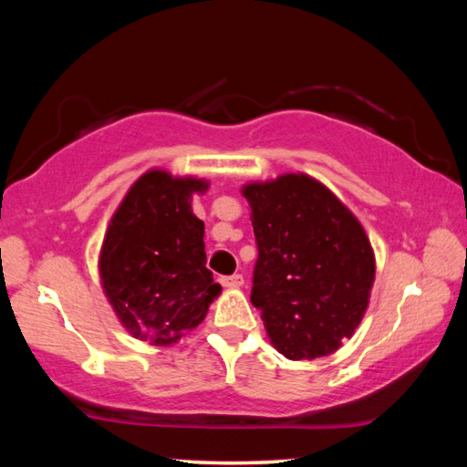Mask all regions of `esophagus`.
Here are the masks:
<instances>
[{
	"label": "esophagus",
	"instance_id": "34e87169",
	"mask_svg": "<svg viewBox=\"0 0 467 467\" xmlns=\"http://www.w3.org/2000/svg\"><path fill=\"white\" fill-rule=\"evenodd\" d=\"M223 284H224L226 288H241L243 284H244V280H243L241 274H233V275H224Z\"/></svg>",
	"mask_w": 467,
	"mask_h": 467
}]
</instances>
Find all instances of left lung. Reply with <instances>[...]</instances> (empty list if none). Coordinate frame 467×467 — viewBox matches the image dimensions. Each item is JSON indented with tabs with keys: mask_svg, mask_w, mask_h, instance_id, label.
Returning <instances> with one entry per match:
<instances>
[{
	"mask_svg": "<svg viewBox=\"0 0 467 467\" xmlns=\"http://www.w3.org/2000/svg\"><path fill=\"white\" fill-rule=\"evenodd\" d=\"M257 243L251 303L290 360L336 352L358 327L375 282L365 228L326 185L303 172L249 183Z\"/></svg>",
	"mask_w": 467,
	"mask_h": 467,
	"instance_id": "left-lung-1",
	"label": "left lung"
}]
</instances>
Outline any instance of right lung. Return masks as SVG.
<instances>
[{"label":"right lung","mask_w":467,"mask_h":467,"mask_svg":"<svg viewBox=\"0 0 467 467\" xmlns=\"http://www.w3.org/2000/svg\"><path fill=\"white\" fill-rule=\"evenodd\" d=\"M208 181L148 171L110 218L99 270L110 306L133 337L177 344L203 321L220 284L205 267L203 223L192 195Z\"/></svg>","instance_id":"add662e5"}]
</instances>
